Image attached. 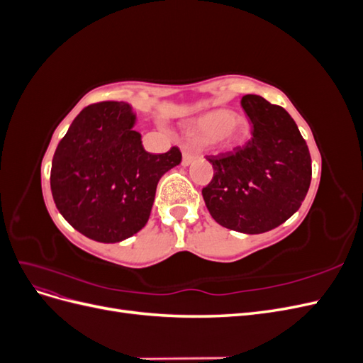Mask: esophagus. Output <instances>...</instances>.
<instances>
[{
	"mask_svg": "<svg viewBox=\"0 0 363 363\" xmlns=\"http://www.w3.org/2000/svg\"><path fill=\"white\" fill-rule=\"evenodd\" d=\"M196 157H199V151H195L191 147H184L183 148V159H182V164L183 167H188L189 163H192Z\"/></svg>",
	"mask_w": 363,
	"mask_h": 363,
	"instance_id": "obj_1",
	"label": "esophagus"
}]
</instances>
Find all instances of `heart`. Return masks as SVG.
<instances>
[{"instance_id":"1","label":"heart","mask_w":363,"mask_h":363,"mask_svg":"<svg viewBox=\"0 0 363 363\" xmlns=\"http://www.w3.org/2000/svg\"><path fill=\"white\" fill-rule=\"evenodd\" d=\"M192 130L203 140L230 142L240 133V121L227 111H215L196 119Z\"/></svg>"}]
</instances>
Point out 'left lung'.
Returning <instances> with one entry per match:
<instances>
[{
    "label": "left lung",
    "instance_id": "8db88e82",
    "mask_svg": "<svg viewBox=\"0 0 363 363\" xmlns=\"http://www.w3.org/2000/svg\"><path fill=\"white\" fill-rule=\"evenodd\" d=\"M252 136L233 151L207 156L213 177L203 199L218 224L257 235L298 211L312 180V159L291 115L259 95L240 100Z\"/></svg>",
    "mask_w": 363,
    "mask_h": 363
}]
</instances>
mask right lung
I'll return each instance as SVG.
<instances>
[{"label":"right lung","instance_id":"1","mask_svg":"<svg viewBox=\"0 0 363 363\" xmlns=\"http://www.w3.org/2000/svg\"><path fill=\"white\" fill-rule=\"evenodd\" d=\"M133 124L127 103L91 104L54 152V203L75 230L98 242H119L145 227L160 177L182 162L179 147L145 151Z\"/></svg>","mask_w":363,"mask_h":363}]
</instances>
